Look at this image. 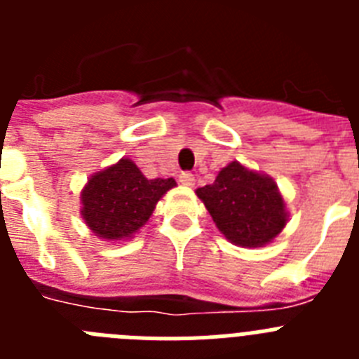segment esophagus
Masks as SVG:
<instances>
[{"instance_id": "34e87169", "label": "esophagus", "mask_w": 359, "mask_h": 359, "mask_svg": "<svg viewBox=\"0 0 359 359\" xmlns=\"http://www.w3.org/2000/svg\"><path fill=\"white\" fill-rule=\"evenodd\" d=\"M180 183L185 187H194L196 180H194V174L190 172H182L180 174Z\"/></svg>"}]
</instances>
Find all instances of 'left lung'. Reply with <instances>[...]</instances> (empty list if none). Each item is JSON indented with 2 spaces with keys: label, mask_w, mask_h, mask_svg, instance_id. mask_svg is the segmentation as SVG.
<instances>
[{
  "label": "left lung",
  "mask_w": 359,
  "mask_h": 359,
  "mask_svg": "<svg viewBox=\"0 0 359 359\" xmlns=\"http://www.w3.org/2000/svg\"><path fill=\"white\" fill-rule=\"evenodd\" d=\"M215 226L243 248L269 244L287 223L286 203L273 177L231 161L212 185L196 190Z\"/></svg>",
  "instance_id": "left-lung-1"
}]
</instances>
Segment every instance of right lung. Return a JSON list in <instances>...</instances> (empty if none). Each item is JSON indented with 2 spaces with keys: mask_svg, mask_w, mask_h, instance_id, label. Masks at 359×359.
I'll list each match as a JSON object with an SVG mask.
<instances>
[{
  "mask_svg": "<svg viewBox=\"0 0 359 359\" xmlns=\"http://www.w3.org/2000/svg\"><path fill=\"white\" fill-rule=\"evenodd\" d=\"M172 187V177L147 180L135 161L122 158L88 180L81 192V215L100 239L126 241L147 223Z\"/></svg>",
  "mask_w": 359,
  "mask_h": 359,
  "instance_id": "1",
  "label": "right lung"
}]
</instances>
